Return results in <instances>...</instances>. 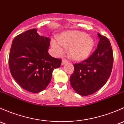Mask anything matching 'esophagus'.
Listing matches in <instances>:
<instances>
[{
    "instance_id": "esophagus-1",
    "label": "esophagus",
    "mask_w": 124,
    "mask_h": 124,
    "mask_svg": "<svg viewBox=\"0 0 124 124\" xmlns=\"http://www.w3.org/2000/svg\"><path fill=\"white\" fill-rule=\"evenodd\" d=\"M66 63H67V61H66V60H65V59L62 60V65H63L65 64Z\"/></svg>"
}]
</instances>
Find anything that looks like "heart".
Returning <instances> with one entry per match:
<instances>
[{"instance_id": "heart-1", "label": "heart", "mask_w": 124, "mask_h": 124, "mask_svg": "<svg viewBox=\"0 0 124 124\" xmlns=\"http://www.w3.org/2000/svg\"><path fill=\"white\" fill-rule=\"evenodd\" d=\"M51 46L56 55L62 54L64 47H69L68 52L71 58L76 61H81L90 55L94 46V41L85 32L69 31L61 34L57 39H52Z\"/></svg>"}]
</instances>
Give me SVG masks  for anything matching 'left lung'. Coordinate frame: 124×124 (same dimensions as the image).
I'll return each instance as SVG.
<instances>
[{
  "instance_id": "8db88e82",
  "label": "left lung",
  "mask_w": 124,
  "mask_h": 124,
  "mask_svg": "<svg viewBox=\"0 0 124 124\" xmlns=\"http://www.w3.org/2000/svg\"><path fill=\"white\" fill-rule=\"evenodd\" d=\"M97 49L87 59L74 64L70 84L76 93L88 96L100 89L109 79L112 70L114 56L111 45L105 36L97 34Z\"/></svg>"
}]
</instances>
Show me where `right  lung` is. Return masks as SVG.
<instances>
[{
	"instance_id": "obj_1",
	"label": "right lung",
	"mask_w": 124,
	"mask_h": 124,
	"mask_svg": "<svg viewBox=\"0 0 124 124\" xmlns=\"http://www.w3.org/2000/svg\"><path fill=\"white\" fill-rule=\"evenodd\" d=\"M50 40L40 36L36 28L13 40L9 56L10 73L22 88L31 93L44 90L51 81L53 71L62 63L48 53Z\"/></svg>"
}]
</instances>
